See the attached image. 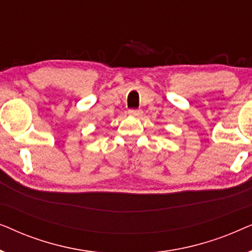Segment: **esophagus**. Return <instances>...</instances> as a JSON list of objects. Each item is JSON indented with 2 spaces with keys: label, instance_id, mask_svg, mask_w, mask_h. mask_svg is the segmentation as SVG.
I'll list each match as a JSON object with an SVG mask.
<instances>
[{
  "label": "esophagus",
  "instance_id": "esophagus-1",
  "mask_svg": "<svg viewBox=\"0 0 252 252\" xmlns=\"http://www.w3.org/2000/svg\"><path fill=\"white\" fill-rule=\"evenodd\" d=\"M128 113L130 116H134V117H141L142 116V110H135V109H132V110H129L128 111Z\"/></svg>",
  "mask_w": 252,
  "mask_h": 252
}]
</instances>
